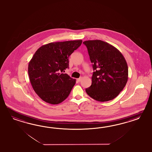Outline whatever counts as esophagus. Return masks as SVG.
<instances>
[{
    "mask_svg": "<svg viewBox=\"0 0 152 152\" xmlns=\"http://www.w3.org/2000/svg\"><path fill=\"white\" fill-rule=\"evenodd\" d=\"M82 78H83V77H80V78H78V79H77V81H78V82H81V80H82Z\"/></svg>",
    "mask_w": 152,
    "mask_h": 152,
    "instance_id": "1",
    "label": "esophagus"
}]
</instances>
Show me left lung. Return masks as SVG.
<instances>
[{
	"instance_id": "left-lung-1",
	"label": "left lung",
	"mask_w": 152,
	"mask_h": 152,
	"mask_svg": "<svg viewBox=\"0 0 152 152\" xmlns=\"http://www.w3.org/2000/svg\"><path fill=\"white\" fill-rule=\"evenodd\" d=\"M88 48L94 72L92 83L86 88L88 95L96 101H108L117 96L128 79V67L116 48L101 40L83 42Z\"/></svg>"
}]
</instances>
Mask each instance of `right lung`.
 Returning a JSON list of instances; mask_svg holds the SVG:
<instances>
[{
    "label": "right lung",
    "instance_id": "1",
    "mask_svg": "<svg viewBox=\"0 0 152 152\" xmlns=\"http://www.w3.org/2000/svg\"><path fill=\"white\" fill-rule=\"evenodd\" d=\"M82 40L52 42L39 47L28 64V75L34 91L42 100L58 104L69 96L76 80L64 74L69 58Z\"/></svg>",
    "mask_w": 152,
    "mask_h": 152
}]
</instances>
